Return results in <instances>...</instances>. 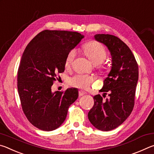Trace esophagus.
Here are the masks:
<instances>
[{
  "instance_id": "obj_1",
  "label": "esophagus",
  "mask_w": 154,
  "mask_h": 154,
  "mask_svg": "<svg viewBox=\"0 0 154 154\" xmlns=\"http://www.w3.org/2000/svg\"><path fill=\"white\" fill-rule=\"evenodd\" d=\"M85 94H86V93L84 92H83V91H82V90H79V96H82L85 95Z\"/></svg>"
}]
</instances>
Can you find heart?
Wrapping results in <instances>:
<instances>
[{"label":"heart","instance_id":"b5f03b06","mask_svg":"<svg viewBox=\"0 0 154 154\" xmlns=\"http://www.w3.org/2000/svg\"><path fill=\"white\" fill-rule=\"evenodd\" d=\"M83 49L85 55L94 64H98V69L100 71L105 70V67L100 64L105 60L107 56L106 50L102 43L96 41H91L85 43L83 47ZM76 56V51L71 49L66 55L65 58L64 66L69 68L71 66ZM94 82V77L91 75L77 74L69 79V83L72 86L87 90Z\"/></svg>","mask_w":154,"mask_h":154}]
</instances>
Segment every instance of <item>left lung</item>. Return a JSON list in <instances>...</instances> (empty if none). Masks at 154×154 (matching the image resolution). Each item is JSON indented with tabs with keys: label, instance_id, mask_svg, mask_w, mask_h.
Segmentation results:
<instances>
[{
	"label": "left lung",
	"instance_id": "left-lung-1",
	"mask_svg": "<svg viewBox=\"0 0 154 154\" xmlns=\"http://www.w3.org/2000/svg\"><path fill=\"white\" fill-rule=\"evenodd\" d=\"M94 38L107 47L112 56L111 70L100 90L105 95L108 93L109 98L94 96V104L88 116L96 128L109 131L120 126L133 109L139 66L132 52L120 38L105 34H98Z\"/></svg>",
	"mask_w": 154,
	"mask_h": 154
}]
</instances>
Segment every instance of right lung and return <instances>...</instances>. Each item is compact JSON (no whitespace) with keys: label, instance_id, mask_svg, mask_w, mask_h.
<instances>
[{"label":"right lung","instance_id":"1","mask_svg":"<svg viewBox=\"0 0 154 154\" xmlns=\"http://www.w3.org/2000/svg\"><path fill=\"white\" fill-rule=\"evenodd\" d=\"M84 37L80 33L45 30L28 44L17 71V90L28 120L41 130L61 126L69 106L79 96L77 88L51 92L56 75L64 71L68 53Z\"/></svg>","mask_w":154,"mask_h":154}]
</instances>
